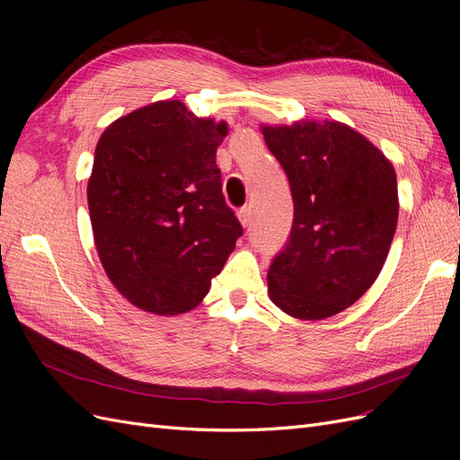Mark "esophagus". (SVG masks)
Masks as SVG:
<instances>
[{
    "instance_id": "obj_1",
    "label": "esophagus",
    "mask_w": 460,
    "mask_h": 460,
    "mask_svg": "<svg viewBox=\"0 0 460 460\" xmlns=\"http://www.w3.org/2000/svg\"><path fill=\"white\" fill-rule=\"evenodd\" d=\"M252 215H253L252 207L240 208V211H238V218H240V222H242V226H249V222H252Z\"/></svg>"
}]
</instances>
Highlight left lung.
Instances as JSON below:
<instances>
[{
	"label": "left lung",
	"instance_id": "8db88e82",
	"mask_svg": "<svg viewBox=\"0 0 460 460\" xmlns=\"http://www.w3.org/2000/svg\"><path fill=\"white\" fill-rule=\"evenodd\" d=\"M288 174L294 226L269 269V296L299 320H324L365 296L382 272L399 217L392 161L349 124H261Z\"/></svg>",
	"mask_w": 460,
	"mask_h": 460
}]
</instances>
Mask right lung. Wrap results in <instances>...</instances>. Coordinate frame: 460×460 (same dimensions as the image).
Listing matches in <instances>:
<instances>
[{"label":"right lung","instance_id":"obj_1","mask_svg":"<svg viewBox=\"0 0 460 460\" xmlns=\"http://www.w3.org/2000/svg\"><path fill=\"white\" fill-rule=\"evenodd\" d=\"M226 120L161 100L113 120L95 146L88 207L119 294L159 316L196 309L242 235L222 198Z\"/></svg>","mask_w":460,"mask_h":460}]
</instances>
